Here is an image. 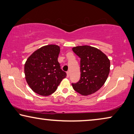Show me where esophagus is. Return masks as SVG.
Returning a JSON list of instances; mask_svg holds the SVG:
<instances>
[{"instance_id":"1","label":"esophagus","mask_w":134,"mask_h":134,"mask_svg":"<svg viewBox=\"0 0 134 134\" xmlns=\"http://www.w3.org/2000/svg\"><path fill=\"white\" fill-rule=\"evenodd\" d=\"M66 74H67V77H69V74H69V72H66Z\"/></svg>"}]
</instances>
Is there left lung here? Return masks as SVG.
<instances>
[{
  "mask_svg": "<svg viewBox=\"0 0 134 134\" xmlns=\"http://www.w3.org/2000/svg\"><path fill=\"white\" fill-rule=\"evenodd\" d=\"M72 51L80 58V80L72 86L82 96L94 94L102 88L110 71V60L97 48L88 45L77 46Z\"/></svg>",
  "mask_w": 134,
  "mask_h": 134,
  "instance_id": "obj_1",
  "label": "left lung"
}]
</instances>
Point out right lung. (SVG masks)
I'll list each match as a JSON object with an SVG mask.
<instances>
[{
  "instance_id": "add662e5",
  "label": "right lung",
  "mask_w": 134,
  "mask_h": 134,
  "mask_svg": "<svg viewBox=\"0 0 134 134\" xmlns=\"http://www.w3.org/2000/svg\"><path fill=\"white\" fill-rule=\"evenodd\" d=\"M60 51L59 46L48 44L38 48L27 59L24 66L25 79L34 92L49 96L66 77L58 62Z\"/></svg>"
}]
</instances>
